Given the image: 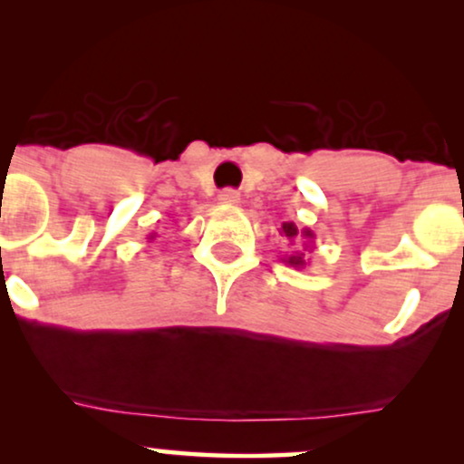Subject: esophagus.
<instances>
[{
    "mask_svg": "<svg viewBox=\"0 0 464 464\" xmlns=\"http://www.w3.org/2000/svg\"><path fill=\"white\" fill-rule=\"evenodd\" d=\"M218 200H220L222 205H237L239 194L236 189H222L220 196H218Z\"/></svg>",
    "mask_w": 464,
    "mask_h": 464,
    "instance_id": "obj_1",
    "label": "esophagus"
}]
</instances>
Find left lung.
<instances>
[{"label":"left lung","mask_w":464,"mask_h":464,"mask_svg":"<svg viewBox=\"0 0 464 464\" xmlns=\"http://www.w3.org/2000/svg\"><path fill=\"white\" fill-rule=\"evenodd\" d=\"M279 236L285 237L290 244H295V242L303 244V246H299L302 248L301 251L298 248L292 250L290 255H284V257H281V262L292 266V268H305L307 262H310V259H307L305 250H310V253H312L314 239H316L314 231H310V228H299L295 225V222H284V225H281V228H279Z\"/></svg>","instance_id":"left-lung-1"}]
</instances>
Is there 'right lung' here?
<instances>
[{
  "label": "right lung",
  "instance_id": "add662e5",
  "mask_svg": "<svg viewBox=\"0 0 464 464\" xmlns=\"http://www.w3.org/2000/svg\"><path fill=\"white\" fill-rule=\"evenodd\" d=\"M154 237H157V233H150V236H148V239H154Z\"/></svg>",
  "mask_w": 464,
  "mask_h": 464
}]
</instances>
